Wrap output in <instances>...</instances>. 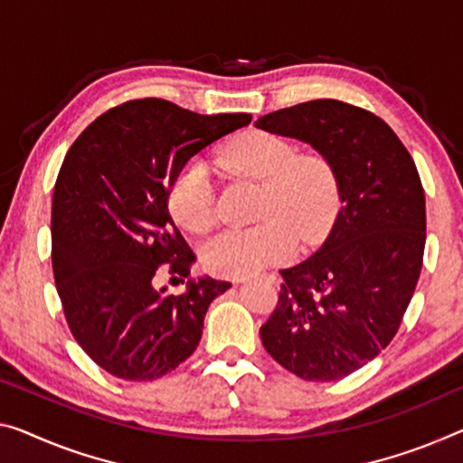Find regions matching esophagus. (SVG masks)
<instances>
[{
  "instance_id": "esophagus-1",
  "label": "esophagus",
  "mask_w": 463,
  "mask_h": 463,
  "mask_svg": "<svg viewBox=\"0 0 463 463\" xmlns=\"http://www.w3.org/2000/svg\"><path fill=\"white\" fill-rule=\"evenodd\" d=\"M240 281H241V279H238V283H240ZM267 281H269V283H275V275H267Z\"/></svg>"
}]
</instances>
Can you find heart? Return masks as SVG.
Listing matches in <instances>:
<instances>
[{"label":"heart","mask_w":463,"mask_h":463,"mask_svg":"<svg viewBox=\"0 0 463 463\" xmlns=\"http://www.w3.org/2000/svg\"><path fill=\"white\" fill-rule=\"evenodd\" d=\"M227 174L260 184L254 227L227 230L203 250V265L222 277H246L289 259L298 238L321 236L337 201V174L318 148H298L269 130L241 132L217 151ZM174 222L192 233L215 225V192L207 165L192 159L177 169L165 192Z\"/></svg>","instance_id":"obj_1"}]
</instances>
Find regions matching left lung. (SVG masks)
<instances>
[{
  "label": "left lung",
  "mask_w": 463,
  "mask_h": 463,
  "mask_svg": "<svg viewBox=\"0 0 463 463\" xmlns=\"http://www.w3.org/2000/svg\"><path fill=\"white\" fill-rule=\"evenodd\" d=\"M256 128L310 142L335 167V223L310 259L279 271L260 339L300 379L339 381L385 350L414 296L426 241L420 175L379 116L335 99L267 113Z\"/></svg>",
  "instance_id": "left-lung-1"
}]
</instances>
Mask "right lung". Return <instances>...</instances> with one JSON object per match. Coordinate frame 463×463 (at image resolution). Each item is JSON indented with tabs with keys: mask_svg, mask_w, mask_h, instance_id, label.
Here are the masks:
<instances>
[{
	"mask_svg": "<svg viewBox=\"0 0 463 463\" xmlns=\"http://www.w3.org/2000/svg\"><path fill=\"white\" fill-rule=\"evenodd\" d=\"M250 119L134 99L70 146L52 203L55 288L78 345L118 379L155 381L180 366L201 341L209 304L232 288L201 277L165 294L155 281L161 273L184 281L194 260L167 211L174 174Z\"/></svg>",
	"mask_w": 463,
	"mask_h": 463,
	"instance_id": "right-lung-1",
	"label": "right lung"
}]
</instances>
